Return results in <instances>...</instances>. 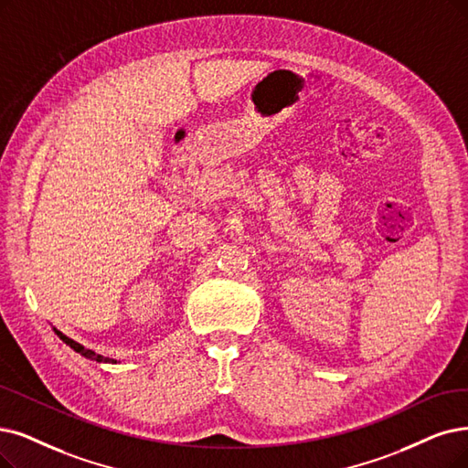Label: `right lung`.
I'll list each match as a JSON object with an SVG mask.
<instances>
[{
  "label": "right lung",
  "instance_id": "obj_1",
  "mask_svg": "<svg viewBox=\"0 0 468 468\" xmlns=\"http://www.w3.org/2000/svg\"><path fill=\"white\" fill-rule=\"evenodd\" d=\"M55 332H58V335H59V338L67 344V346H70L74 351H79L80 355H84V357H88V359H91V361H98V363H107V361H111V359H107V357H103V355H98V353H93L91 349H86L84 346H80L79 342H74V340H70V338H67V335L65 334H61L59 330H55Z\"/></svg>",
  "mask_w": 468,
  "mask_h": 468
}]
</instances>
